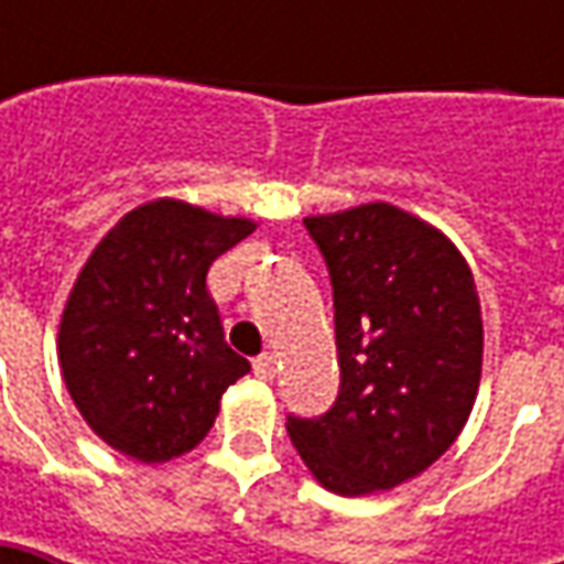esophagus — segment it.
<instances>
[{
    "mask_svg": "<svg viewBox=\"0 0 564 564\" xmlns=\"http://www.w3.org/2000/svg\"><path fill=\"white\" fill-rule=\"evenodd\" d=\"M253 373H257L260 379H267V382H272L275 373H279V367H275V355L267 351V355H260V358L253 360Z\"/></svg>",
    "mask_w": 564,
    "mask_h": 564,
    "instance_id": "esophagus-1",
    "label": "esophagus"
}]
</instances>
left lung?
I'll list each match as a JSON object with an SVG mask.
<instances>
[{
    "label": "left lung",
    "mask_w": 564,
    "mask_h": 564,
    "mask_svg": "<svg viewBox=\"0 0 564 564\" xmlns=\"http://www.w3.org/2000/svg\"><path fill=\"white\" fill-rule=\"evenodd\" d=\"M304 226L333 279L341 386L323 417L285 430L329 492L395 489L470 417L484 367L474 272L440 228L382 200Z\"/></svg>",
    "instance_id": "1"
}]
</instances>
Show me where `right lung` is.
I'll return each mask as SVG.
<instances>
[{"instance_id": "1", "label": "right lung", "mask_w": 564, "mask_h": 564, "mask_svg": "<svg viewBox=\"0 0 564 564\" xmlns=\"http://www.w3.org/2000/svg\"><path fill=\"white\" fill-rule=\"evenodd\" d=\"M257 223L160 197L102 235L58 323V367L87 426L116 452L163 465L209 433L250 370L206 292L213 260Z\"/></svg>"}]
</instances>
